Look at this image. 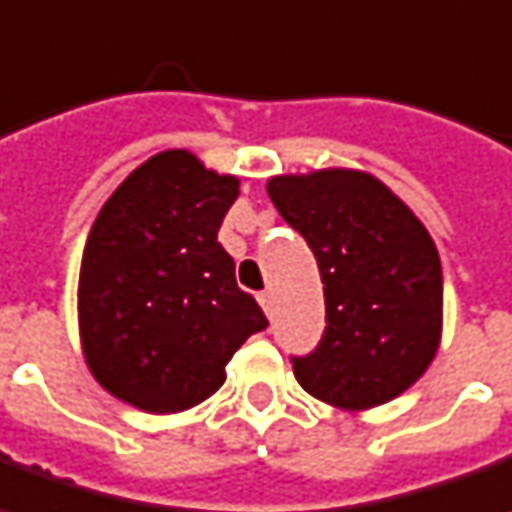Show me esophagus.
Returning a JSON list of instances; mask_svg holds the SVG:
<instances>
[{"label": "esophagus", "instance_id": "obj_1", "mask_svg": "<svg viewBox=\"0 0 512 512\" xmlns=\"http://www.w3.org/2000/svg\"><path fill=\"white\" fill-rule=\"evenodd\" d=\"M257 302L263 305V311H266V314H271V305H274V297H271V291H260V294H257Z\"/></svg>", "mask_w": 512, "mask_h": 512}]
</instances>
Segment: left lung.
<instances>
[{
    "instance_id": "8db88e82",
    "label": "left lung",
    "mask_w": 512,
    "mask_h": 512,
    "mask_svg": "<svg viewBox=\"0 0 512 512\" xmlns=\"http://www.w3.org/2000/svg\"><path fill=\"white\" fill-rule=\"evenodd\" d=\"M269 198L308 241L325 283V333L294 358L316 401L364 412L429 370L443 336V269L429 229L373 173L271 176Z\"/></svg>"
}]
</instances>
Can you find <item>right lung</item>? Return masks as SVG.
I'll use <instances>...</instances> for the list:
<instances>
[{
  "instance_id": "obj_1",
  "label": "right lung",
  "mask_w": 512,
  "mask_h": 512,
  "mask_svg": "<svg viewBox=\"0 0 512 512\" xmlns=\"http://www.w3.org/2000/svg\"><path fill=\"white\" fill-rule=\"evenodd\" d=\"M241 179L173 148L125 179L86 238L78 328L89 373L151 415L207 401L227 364L269 322L218 243Z\"/></svg>"
}]
</instances>
